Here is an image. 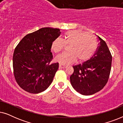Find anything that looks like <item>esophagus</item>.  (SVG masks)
Masks as SVG:
<instances>
[{"label": "esophagus", "instance_id": "obj_1", "mask_svg": "<svg viewBox=\"0 0 123 123\" xmlns=\"http://www.w3.org/2000/svg\"><path fill=\"white\" fill-rule=\"evenodd\" d=\"M59 68H65V65H62V64H59Z\"/></svg>", "mask_w": 123, "mask_h": 123}]
</instances>
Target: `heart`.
<instances>
[{
	"mask_svg": "<svg viewBox=\"0 0 123 123\" xmlns=\"http://www.w3.org/2000/svg\"><path fill=\"white\" fill-rule=\"evenodd\" d=\"M65 45H69V52L62 53L55 58V60L62 65L74 63L77 59L79 62L87 61L95 53L97 42L93 35L80 30H71L65 33L63 40L55 38L51 43V50L55 53H59Z\"/></svg>",
	"mask_w": 123,
	"mask_h": 123,
	"instance_id": "1",
	"label": "heart"
}]
</instances>
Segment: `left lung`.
I'll return each instance as SVG.
<instances>
[{"instance_id":"left-lung-1","label":"left lung","mask_w":123,"mask_h":123,"mask_svg":"<svg viewBox=\"0 0 123 123\" xmlns=\"http://www.w3.org/2000/svg\"><path fill=\"white\" fill-rule=\"evenodd\" d=\"M98 46L90 59L74 65L70 75L72 87L83 95H91L100 91L108 81L111 68L112 56L106 43L97 36Z\"/></svg>"}]
</instances>
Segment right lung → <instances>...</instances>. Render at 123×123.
Wrapping results in <instances>:
<instances>
[{"label":"right lung","instance_id":"1","mask_svg":"<svg viewBox=\"0 0 123 123\" xmlns=\"http://www.w3.org/2000/svg\"><path fill=\"white\" fill-rule=\"evenodd\" d=\"M58 28L44 27L27 35L15 48L13 56L14 75L23 90L38 93L51 85L59 63H51L53 41L60 36Z\"/></svg>","mask_w":123,"mask_h":123}]
</instances>
